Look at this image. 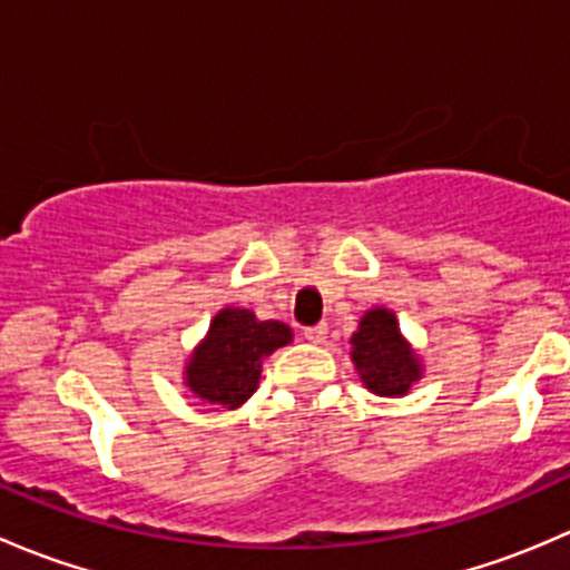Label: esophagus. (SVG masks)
<instances>
[{"instance_id": "1", "label": "esophagus", "mask_w": 570, "mask_h": 570, "mask_svg": "<svg viewBox=\"0 0 570 570\" xmlns=\"http://www.w3.org/2000/svg\"><path fill=\"white\" fill-rule=\"evenodd\" d=\"M306 338L308 342H314V344H322L325 342V336H327V325L325 322H320V325H312V327H306Z\"/></svg>"}]
</instances>
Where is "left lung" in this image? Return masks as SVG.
<instances>
[{"instance_id": "obj_1", "label": "left lung", "mask_w": 570, "mask_h": 570, "mask_svg": "<svg viewBox=\"0 0 570 570\" xmlns=\"http://www.w3.org/2000/svg\"><path fill=\"white\" fill-rule=\"evenodd\" d=\"M361 381L381 396H400L419 377V361L400 336L392 312L372 308L350 338Z\"/></svg>"}]
</instances>
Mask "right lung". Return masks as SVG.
<instances>
[{
	"label": "right lung",
	"instance_id": "1",
	"mask_svg": "<svg viewBox=\"0 0 570 570\" xmlns=\"http://www.w3.org/2000/svg\"><path fill=\"white\" fill-rule=\"evenodd\" d=\"M292 342L284 322L256 320L248 308H223L187 366V386L200 400L239 407L256 392L262 361Z\"/></svg>",
	"mask_w": 570,
	"mask_h": 570
}]
</instances>
